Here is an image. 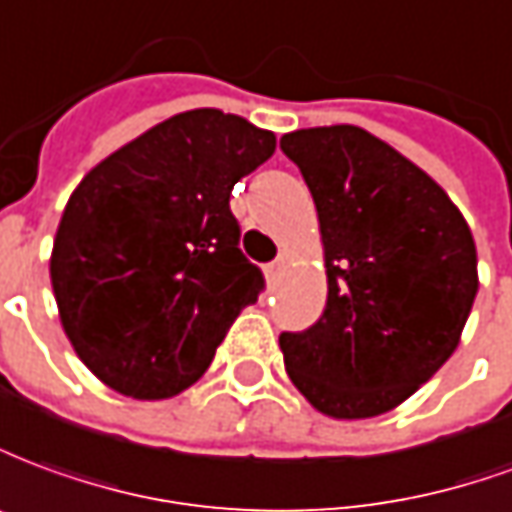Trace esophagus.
Instances as JSON below:
<instances>
[{"label": "esophagus", "mask_w": 512, "mask_h": 512, "mask_svg": "<svg viewBox=\"0 0 512 512\" xmlns=\"http://www.w3.org/2000/svg\"><path fill=\"white\" fill-rule=\"evenodd\" d=\"M286 267V259H278V262H273L270 267H267V278H278V275L284 273Z\"/></svg>", "instance_id": "34e87169"}]
</instances>
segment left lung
<instances>
[{"label": "left lung", "instance_id": "8db88e82", "mask_svg": "<svg viewBox=\"0 0 512 512\" xmlns=\"http://www.w3.org/2000/svg\"><path fill=\"white\" fill-rule=\"evenodd\" d=\"M306 179L328 300L303 333H281L286 375L331 419L397 408L460 344L477 297V248L419 165L361 126H317L281 137Z\"/></svg>", "mask_w": 512, "mask_h": 512}]
</instances>
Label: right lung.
<instances>
[{
  "mask_svg": "<svg viewBox=\"0 0 512 512\" xmlns=\"http://www.w3.org/2000/svg\"><path fill=\"white\" fill-rule=\"evenodd\" d=\"M273 151V132L204 107L151 126L76 184L49 275L65 336L104 386L168 400L209 369L264 284L239 253L228 198Z\"/></svg>",
  "mask_w": 512,
  "mask_h": 512,
  "instance_id": "1",
  "label": "right lung"
}]
</instances>
